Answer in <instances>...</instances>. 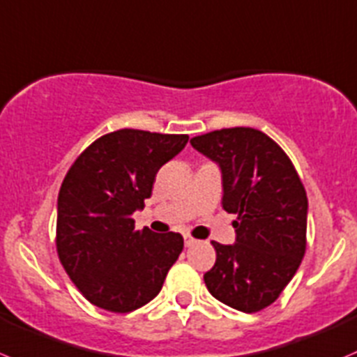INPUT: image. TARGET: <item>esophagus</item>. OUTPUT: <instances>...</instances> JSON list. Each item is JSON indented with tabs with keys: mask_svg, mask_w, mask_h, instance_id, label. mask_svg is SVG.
Here are the masks:
<instances>
[{
	"mask_svg": "<svg viewBox=\"0 0 357 357\" xmlns=\"http://www.w3.org/2000/svg\"><path fill=\"white\" fill-rule=\"evenodd\" d=\"M183 243H185V246H192V245H196L197 241L192 238V236L185 234V236H183Z\"/></svg>",
	"mask_w": 357,
	"mask_h": 357,
	"instance_id": "obj_1",
	"label": "esophagus"
}]
</instances>
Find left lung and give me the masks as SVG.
<instances>
[{"instance_id":"1","label":"left lung","mask_w":357,"mask_h":357,"mask_svg":"<svg viewBox=\"0 0 357 357\" xmlns=\"http://www.w3.org/2000/svg\"><path fill=\"white\" fill-rule=\"evenodd\" d=\"M222 170V206L238 218L234 245L213 241L208 291L241 312L276 302L307 246V194L290 158L255 128H222L190 139Z\"/></svg>"}]
</instances>
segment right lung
I'll list each match as a JSON object with an SVG mask.
<instances>
[{"instance_id":"right-lung-1","label":"right lung","mask_w":357,"mask_h":357,"mask_svg":"<svg viewBox=\"0 0 357 357\" xmlns=\"http://www.w3.org/2000/svg\"><path fill=\"white\" fill-rule=\"evenodd\" d=\"M189 135L123 128L91 142L67 172L57 201V253L83 297L132 312L161 291L183 248L178 232L135 231L132 213Z\"/></svg>"}]
</instances>
